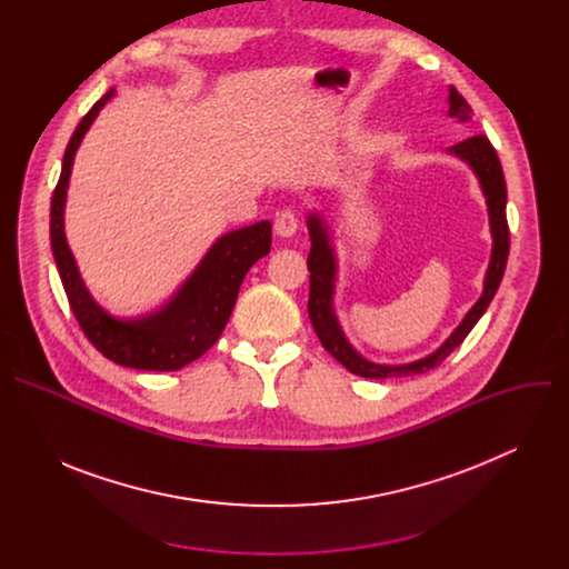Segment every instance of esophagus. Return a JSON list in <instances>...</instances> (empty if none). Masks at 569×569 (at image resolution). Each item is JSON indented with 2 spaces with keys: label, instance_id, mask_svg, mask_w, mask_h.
<instances>
[{
  "label": "esophagus",
  "instance_id": "34e87169",
  "mask_svg": "<svg viewBox=\"0 0 569 569\" xmlns=\"http://www.w3.org/2000/svg\"><path fill=\"white\" fill-rule=\"evenodd\" d=\"M297 227H299V220L292 211H283L274 220V231L279 238H292L297 233Z\"/></svg>",
  "mask_w": 569,
  "mask_h": 569
}]
</instances>
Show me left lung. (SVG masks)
I'll use <instances>...</instances> for the list:
<instances>
[{"mask_svg": "<svg viewBox=\"0 0 569 569\" xmlns=\"http://www.w3.org/2000/svg\"><path fill=\"white\" fill-rule=\"evenodd\" d=\"M470 106L466 99L450 86L448 88V117L457 119L459 123H466L470 119ZM448 154L457 157L459 161L472 171V176L479 182V189L486 200V211H489V227H491V259L489 268L483 274V288L479 299L472 303V308L463 315L459 327L428 356L402 362V365H385L367 360L345 336L340 319L336 312V283H338V254L333 246L331 227L323 218L321 211L312 209L306 216L308 236H310V254H308V270H310V297H308V315L312 321V329L321 342L340 365H345L351 373L362 378H398V376H415L426 373L432 367H439L472 331L479 317L493 301L500 281L505 277L507 259H509V224H507V182L502 173L500 157L491 141L483 134L468 137L446 150Z\"/></svg>", "mask_w": 569, "mask_h": 569, "instance_id": "obj_1", "label": "left lung"}]
</instances>
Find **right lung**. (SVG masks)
I'll list each match as a JSON object with an SVG mask.
<instances>
[{
    "label": "right lung",
    "instance_id": "right-lung-1",
    "mask_svg": "<svg viewBox=\"0 0 569 569\" xmlns=\"http://www.w3.org/2000/svg\"><path fill=\"white\" fill-rule=\"evenodd\" d=\"M112 97L110 88L80 119L64 150L51 198V250L80 329L106 358L132 369L178 371L207 353L224 331L242 279L272 248V222L261 220L218 236L178 290L150 312L117 317L106 310L92 297L69 250L64 207L76 150Z\"/></svg>",
    "mask_w": 569,
    "mask_h": 569
}]
</instances>
